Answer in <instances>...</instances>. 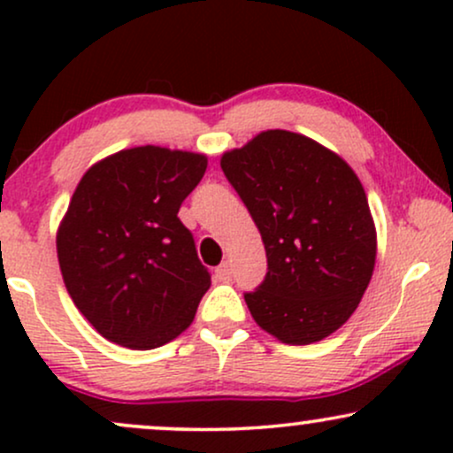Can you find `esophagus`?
Returning <instances> with one entry per match:
<instances>
[{
	"mask_svg": "<svg viewBox=\"0 0 453 453\" xmlns=\"http://www.w3.org/2000/svg\"><path fill=\"white\" fill-rule=\"evenodd\" d=\"M215 274H217V279H219V280H230V277H232L230 264H227V262H223L221 266H217Z\"/></svg>",
	"mask_w": 453,
	"mask_h": 453,
	"instance_id": "obj_1",
	"label": "esophagus"
}]
</instances>
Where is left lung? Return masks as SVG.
<instances>
[{
	"mask_svg": "<svg viewBox=\"0 0 453 453\" xmlns=\"http://www.w3.org/2000/svg\"><path fill=\"white\" fill-rule=\"evenodd\" d=\"M221 170L266 249V279L244 294L256 324L288 345L330 336L375 270L377 230L357 174L334 150L288 129L226 150Z\"/></svg>",
	"mask_w": 453,
	"mask_h": 453,
	"instance_id": "left-lung-1",
	"label": "left lung"
}]
</instances>
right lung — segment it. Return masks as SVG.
<instances>
[{"instance_id":"obj_1","label":"right lung","mask_w":453,"mask_h":453,"mask_svg":"<svg viewBox=\"0 0 453 453\" xmlns=\"http://www.w3.org/2000/svg\"><path fill=\"white\" fill-rule=\"evenodd\" d=\"M206 165L202 153L147 144L82 174L57 230V257L67 294L104 339L147 351L194 321L211 274L179 209Z\"/></svg>"}]
</instances>
